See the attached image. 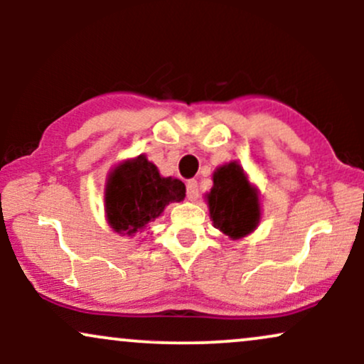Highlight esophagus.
I'll use <instances>...</instances> for the list:
<instances>
[{
	"label": "esophagus",
	"instance_id": "esophagus-1",
	"mask_svg": "<svg viewBox=\"0 0 364 364\" xmlns=\"http://www.w3.org/2000/svg\"><path fill=\"white\" fill-rule=\"evenodd\" d=\"M186 196L190 200L198 198V183H196V179H190L186 183Z\"/></svg>",
	"mask_w": 364,
	"mask_h": 364
}]
</instances>
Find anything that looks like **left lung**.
I'll use <instances>...</instances> for the list:
<instances>
[{"label": "left lung", "instance_id": "8db88e82", "mask_svg": "<svg viewBox=\"0 0 364 364\" xmlns=\"http://www.w3.org/2000/svg\"><path fill=\"white\" fill-rule=\"evenodd\" d=\"M207 200L214 225L232 240L250 235L260 220L257 191L236 162L215 171L214 188Z\"/></svg>", "mask_w": 364, "mask_h": 364}]
</instances>
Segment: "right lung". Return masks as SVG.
Returning a JSON list of instances; mask_svg holds the SVG:
<instances>
[{
    "instance_id": "add662e5",
    "label": "right lung",
    "mask_w": 364,
    "mask_h": 364,
    "mask_svg": "<svg viewBox=\"0 0 364 364\" xmlns=\"http://www.w3.org/2000/svg\"><path fill=\"white\" fill-rule=\"evenodd\" d=\"M185 191L179 179L162 178L144 156L127 161L107 179V220L116 232L132 236L161 215L171 202H181Z\"/></svg>"
}]
</instances>
